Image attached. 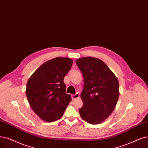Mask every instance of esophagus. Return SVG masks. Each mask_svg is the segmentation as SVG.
<instances>
[{"label":"esophagus","mask_w":148,"mask_h":148,"mask_svg":"<svg viewBox=\"0 0 148 148\" xmlns=\"http://www.w3.org/2000/svg\"><path fill=\"white\" fill-rule=\"evenodd\" d=\"M80 96L79 93H75L74 95H71V97H72V99L74 100L75 99H77V98H79Z\"/></svg>","instance_id":"esophagus-1"}]
</instances>
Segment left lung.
Returning <instances> with one entry per match:
<instances>
[{
    "label": "left lung",
    "instance_id": "obj_1",
    "mask_svg": "<svg viewBox=\"0 0 148 148\" xmlns=\"http://www.w3.org/2000/svg\"><path fill=\"white\" fill-rule=\"evenodd\" d=\"M75 63L83 74L84 83L80 115L90 124H99L115 108L119 96L118 80L106 64L97 58L82 57Z\"/></svg>",
    "mask_w": 148,
    "mask_h": 148
}]
</instances>
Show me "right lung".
I'll return each mask as SVG.
<instances>
[{
    "label": "right lung",
    "instance_id": "add662e5",
    "mask_svg": "<svg viewBox=\"0 0 148 148\" xmlns=\"http://www.w3.org/2000/svg\"><path fill=\"white\" fill-rule=\"evenodd\" d=\"M73 61L57 57L47 61L32 75L27 84L26 96L32 110L41 119L52 122L61 118L71 101L63 80Z\"/></svg>",
    "mask_w": 148,
    "mask_h": 148
}]
</instances>
